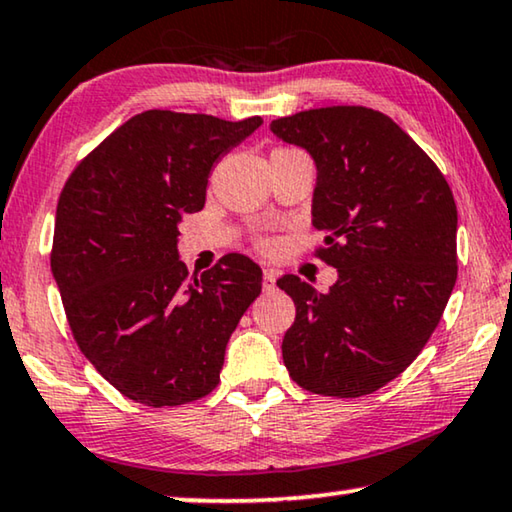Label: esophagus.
Masks as SVG:
<instances>
[{"mask_svg": "<svg viewBox=\"0 0 512 512\" xmlns=\"http://www.w3.org/2000/svg\"><path fill=\"white\" fill-rule=\"evenodd\" d=\"M276 280H278V273L273 269H264V292H271V289H276Z\"/></svg>", "mask_w": 512, "mask_h": 512, "instance_id": "esophagus-1", "label": "esophagus"}]
</instances>
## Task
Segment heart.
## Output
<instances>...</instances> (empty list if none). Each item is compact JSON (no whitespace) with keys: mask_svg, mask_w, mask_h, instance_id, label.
Instances as JSON below:
<instances>
[{"mask_svg":"<svg viewBox=\"0 0 512 512\" xmlns=\"http://www.w3.org/2000/svg\"><path fill=\"white\" fill-rule=\"evenodd\" d=\"M262 248H269V241H262Z\"/></svg>","mask_w":512,"mask_h":512,"instance_id":"obj_1","label":"heart"}]
</instances>
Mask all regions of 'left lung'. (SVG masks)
Masks as SVG:
<instances>
[{"label":"left lung","mask_w":512,"mask_h":512,"mask_svg":"<svg viewBox=\"0 0 512 512\" xmlns=\"http://www.w3.org/2000/svg\"><path fill=\"white\" fill-rule=\"evenodd\" d=\"M317 163L315 257L338 269L329 292L299 276L278 287L296 319L282 340L305 391L361 398L395 379L437 329L457 280V207L437 163L388 117L331 105L271 121Z\"/></svg>","instance_id":"left-lung-1"}]
</instances>
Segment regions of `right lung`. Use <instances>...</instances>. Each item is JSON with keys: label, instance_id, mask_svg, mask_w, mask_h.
I'll return each instance as SVG.
<instances>
[{"label": "right lung", "instance_id": "1", "mask_svg": "<svg viewBox=\"0 0 512 512\" xmlns=\"http://www.w3.org/2000/svg\"><path fill=\"white\" fill-rule=\"evenodd\" d=\"M262 117L135 114L61 188L50 266L80 352L121 395L179 407L220 381L225 347L262 292V269L230 253L200 278L177 253L216 160Z\"/></svg>", "mask_w": 512, "mask_h": 512}]
</instances>
